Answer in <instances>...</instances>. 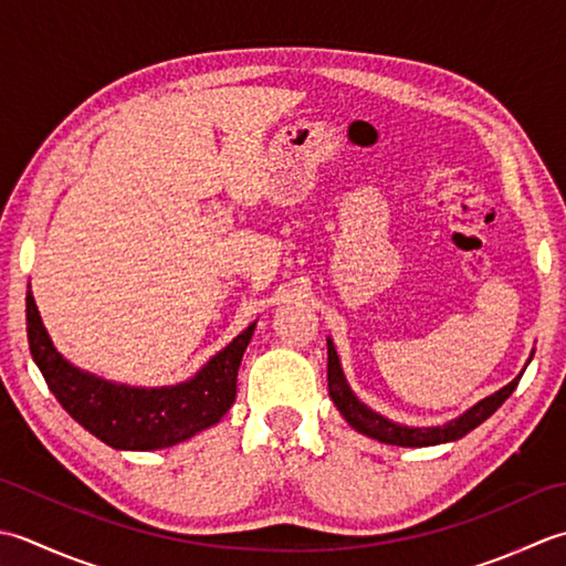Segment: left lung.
I'll return each instance as SVG.
<instances>
[{
	"label": "left lung",
	"instance_id": "left-lung-1",
	"mask_svg": "<svg viewBox=\"0 0 566 566\" xmlns=\"http://www.w3.org/2000/svg\"><path fill=\"white\" fill-rule=\"evenodd\" d=\"M533 354L535 349L530 352V359L525 361L523 371L527 368V364L533 361ZM523 371L517 374L509 386H503L501 390H495V394L474 402V406L461 412L459 418L449 420L444 424H432V428H412V424H400L396 420L384 418V415L364 406V402L356 398L347 376H344V368H342L337 349H334V342L327 337V384H329V396L334 400V406H337L342 418L347 420L356 432H361L384 444H396V447H434V444L461 440V437L479 428L483 420H489L491 415L499 410L505 400H509Z\"/></svg>",
	"mask_w": 566,
	"mask_h": 566
}]
</instances>
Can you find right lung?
I'll use <instances>...</instances> for the list:
<instances>
[{
	"label": "right lung",
	"instance_id": "1",
	"mask_svg": "<svg viewBox=\"0 0 566 566\" xmlns=\"http://www.w3.org/2000/svg\"><path fill=\"white\" fill-rule=\"evenodd\" d=\"M256 322L237 334L198 374L176 386H126L73 366L43 327L36 300L27 293L29 349L51 394L75 422L124 452H154L186 442L224 418L237 398V374Z\"/></svg>",
	"mask_w": 566,
	"mask_h": 566
}]
</instances>
